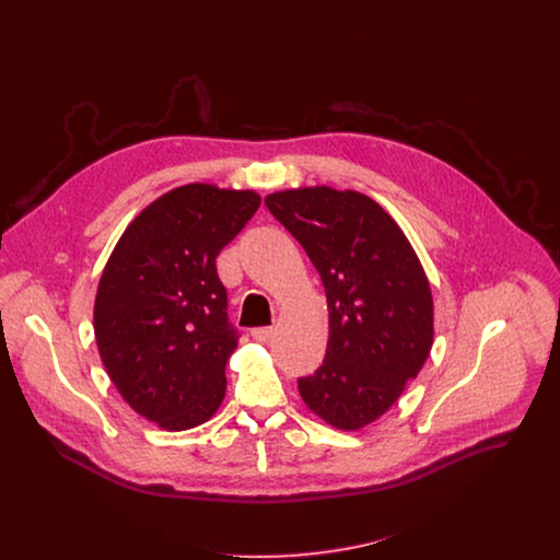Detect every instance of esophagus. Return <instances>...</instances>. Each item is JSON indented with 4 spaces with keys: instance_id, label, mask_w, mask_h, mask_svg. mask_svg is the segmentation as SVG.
Masks as SVG:
<instances>
[{
    "instance_id": "obj_1",
    "label": "esophagus",
    "mask_w": 560,
    "mask_h": 560,
    "mask_svg": "<svg viewBox=\"0 0 560 560\" xmlns=\"http://www.w3.org/2000/svg\"><path fill=\"white\" fill-rule=\"evenodd\" d=\"M273 334H276V327H254L252 329V336L260 342H269L273 338Z\"/></svg>"
}]
</instances>
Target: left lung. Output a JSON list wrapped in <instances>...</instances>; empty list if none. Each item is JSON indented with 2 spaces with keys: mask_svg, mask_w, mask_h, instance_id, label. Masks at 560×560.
Wrapping results in <instances>:
<instances>
[{
  "mask_svg": "<svg viewBox=\"0 0 560 560\" xmlns=\"http://www.w3.org/2000/svg\"><path fill=\"white\" fill-rule=\"evenodd\" d=\"M271 215L319 271L329 340L304 402L327 424L355 431L386 413L433 345V298L397 222L369 196L331 187L269 194Z\"/></svg>",
  "mask_w": 560,
  "mask_h": 560,
  "instance_id": "obj_1",
  "label": "left lung"
}]
</instances>
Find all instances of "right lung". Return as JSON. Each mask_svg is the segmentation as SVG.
I'll use <instances>...</instances> for the list:
<instances>
[{
	"instance_id": "add662e5",
	"label": "right lung",
	"mask_w": 560,
	"mask_h": 560,
	"mask_svg": "<svg viewBox=\"0 0 560 560\" xmlns=\"http://www.w3.org/2000/svg\"><path fill=\"white\" fill-rule=\"evenodd\" d=\"M260 207L249 189L191 183L149 205L116 243L94 300L105 371L167 431L207 422L226 395L240 331L215 258Z\"/></svg>"
}]
</instances>
